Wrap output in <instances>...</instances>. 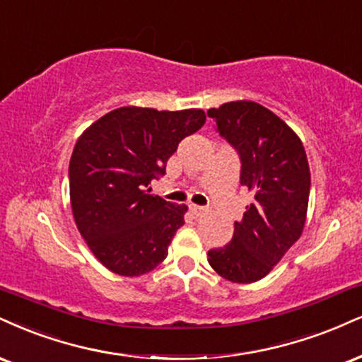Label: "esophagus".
Wrapping results in <instances>:
<instances>
[{
    "label": "esophagus",
    "instance_id": "34e87169",
    "mask_svg": "<svg viewBox=\"0 0 362 362\" xmlns=\"http://www.w3.org/2000/svg\"><path fill=\"white\" fill-rule=\"evenodd\" d=\"M190 212H192L195 217H202L207 212V209L200 207V206H190Z\"/></svg>",
    "mask_w": 362,
    "mask_h": 362
}]
</instances>
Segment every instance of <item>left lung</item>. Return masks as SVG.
<instances>
[{
  "label": "left lung",
  "instance_id": "left-lung-1",
  "mask_svg": "<svg viewBox=\"0 0 362 362\" xmlns=\"http://www.w3.org/2000/svg\"><path fill=\"white\" fill-rule=\"evenodd\" d=\"M207 116L238 151L239 180L255 194L229 245L207 252L209 264L229 281H258L302 236L310 194L305 150L293 129L258 103H226Z\"/></svg>",
  "mask_w": 362,
  "mask_h": 362
}]
</instances>
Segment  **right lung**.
<instances>
[{
    "mask_svg": "<svg viewBox=\"0 0 362 362\" xmlns=\"http://www.w3.org/2000/svg\"><path fill=\"white\" fill-rule=\"evenodd\" d=\"M206 123L202 110L126 106L93 123L69 163L77 229L107 269L139 276L158 267L184 226L187 206L150 194L178 143Z\"/></svg>",
    "mask_w": 362,
    "mask_h": 362,
    "instance_id": "add662e5",
    "label": "right lung"
}]
</instances>
